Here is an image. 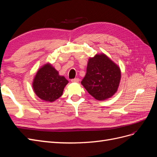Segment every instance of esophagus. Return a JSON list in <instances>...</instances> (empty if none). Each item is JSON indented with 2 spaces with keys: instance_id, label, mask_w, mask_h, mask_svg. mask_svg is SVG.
Wrapping results in <instances>:
<instances>
[{
  "instance_id": "34e87169",
  "label": "esophagus",
  "mask_w": 157,
  "mask_h": 157,
  "mask_svg": "<svg viewBox=\"0 0 157 157\" xmlns=\"http://www.w3.org/2000/svg\"><path fill=\"white\" fill-rule=\"evenodd\" d=\"M71 81L72 82H78L79 81V78H73L71 80Z\"/></svg>"
}]
</instances>
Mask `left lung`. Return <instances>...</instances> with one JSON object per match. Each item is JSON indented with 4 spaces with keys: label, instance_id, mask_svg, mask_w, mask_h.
Masks as SVG:
<instances>
[{
    "label": "left lung",
    "instance_id": "1",
    "mask_svg": "<svg viewBox=\"0 0 157 157\" xmlns=\"http://www.w3.org/2000/svg\"><path fill=\"white\" fill-rule=\"evenodd\" d=\"M121 70L105 54L90 58L81 84L97 100H104L115 94L119 85Z\"/></svg>",
    "mask_w": 157,
    "mask_h": 157
}]
</instances>
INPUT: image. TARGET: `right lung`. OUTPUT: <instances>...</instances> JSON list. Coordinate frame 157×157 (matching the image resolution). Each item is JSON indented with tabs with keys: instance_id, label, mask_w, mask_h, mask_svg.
<instances>
[{
	"instance_id": "add662e5",
	"label": "right lung",
	"mask_w": 157,
	"mask_h": 157,
	"mask_svg": "<svg viewBox=\"0 0 157 157\" xmlns=\"http://www.w3.org/2000/svg\"><path fill=\"white\" fill-rule=\"evenodd\" d=\"M67 83L68 80L63 76H59L51 65L46 64L38 71L33 86L39 98L52 102L61 96Z\"/></svg>"
}]
</instances>
